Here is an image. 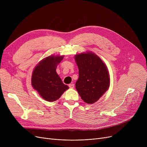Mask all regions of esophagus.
<instances>
[{"label":"esophagus","instance_id":"1","mask_svg":"<svg viewBox=\"0 0 147 147\" xmlns=\"http://www.w3.org/2000/svg\"><path fill=\"white\" fill-rule=\"evenodd\" d=\"M68 86H69V88H74V84L73 83L69 84V85H68Z\"/></svg>","mask_w":147,"mask_h":147}]
</instances>
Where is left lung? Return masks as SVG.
I'll list each match as a JSON object with an SVG mask.
<instances>
[{"label":"left lung","mask_w":147,"mask_h":147,"mask_svg":"<svg viewBox=\"0 0 147 147\" xmlns=\"http://www.w3.org/2000/svg\"><path fill=\"white\" fill-rule=\"evenodd\" d=\"M79 77L76 89L84 102H96L110 86V75L106 65L93 52L75 55Z\"/></svg>","instance_id":"1"}]
</instances>
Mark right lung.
<instances>
[{
    "mask_svg": "<svg viewBox=\"0 0 147 147\" xmlns=\"http://www.w3.org/2000/svg\"><path fill=\"white\" fill-rule=\"evenodd\" d=\"M63 58L64 56L48 57L39 62L33 69L32 85L47 101H56L68 89L56 72L57 67Z\"/></svg>",
    "mask_w": 147,
    "mask_h": 147,
    "instance_id": "right-lung-1",
    "label": "right lung"
}]
</instances>
